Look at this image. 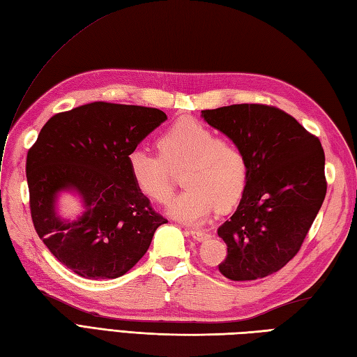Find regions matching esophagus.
Returning <instances> with one entry per match:
<instances>
[{
    "label": "esophagus",
    "mask_w": 357,
    "mask_h": 357,
    "mask_svg": "<svg viewBox=\"0 0 357 357\" xmlns=\"http://www.w3.org/2000/svg\"><path fill=\"white\" fill-rule=\"evenodd\" d=\"M190 236H192L195 241L202 242V241H206L208 238V234L206 231H202V230H192V231H190Z\"/></svg>",
    "instance_id": "obj_1"
}]
</instances>
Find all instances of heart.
I'll return each mask as SVG.
<instances>
[{"mask_svg":"<svg viewBox=\"0 0 357 357\" xmlns=\"http://www.w3.org/2000/svg\"><path fill=\"white\" fill-rule=\"evenodd\" d=\"M159 151L136 146L127 155L133 185L144 197L163 203L171 195V172H181L186 189L167 206L171 218L189 225L204 222L215 207L229 208L247 185L248 162L238 144L218 139L194 119L174 123L159 139Z\"/></svg>","mask_w":357,"mask_h":357,"instance_id":"1","label":"heart"}]
</instances>
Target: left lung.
Returning a JSON list of instances; mask_svg holds the SVG:
<instances>
[{
	"mask_svg": "<svg viewBox=\"0 0 357 357\" xmlns=\"http://www.w3.org/2000/svg\"><path fill=\"white\" fill-rule=\"evenodd\" d=\"M202 118L248 162L236 212L218 229L227 245L220 271L234 282L262 279L298 253L323 206L324 150L297 119L264 104L202 110Z\"/></svg>",
	"mask_w": 357,
	"mask_h": 357,
	"instance_id": "8db88e82",
	"label": "left lung"
}]
</instances>
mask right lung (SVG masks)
I'll return each instance as SVG.
<instances>
[{"label":"right lung","mask_w":357,"mask_h":357,"mask_svg":"<svg viewBox=\"0 0 357 357\" xmlns=\"http://www.w3.org/2000/svg\"><path fill=\"white\" fill-rule=\"evenodd\" d=\"M167 121L159 109L91 102L57 113L27 154L34 229L60 264L84 279H116L168 221L133 185L127 155ZM62 193L79 197L75 219L59 215Z\"/></svg>","instance_id":"right-lung-1"}]
</instances>
